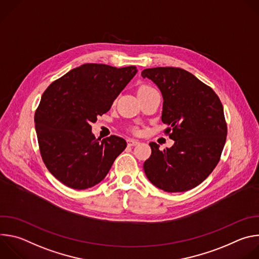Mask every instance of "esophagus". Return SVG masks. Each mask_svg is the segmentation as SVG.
<instances>
[{
	"mask_svg": "<svg viewBox=\"0 0 259 259\" xmlns=\"http://www.w3.org/2000/svg\"><path fill=\"white\" fill-rule=\"evenodd\" d=\"M138 143H139V141L136 140V139H132V138H128L127 139V144L129 146H134V145H137Z\"/></svg>",
	"mask_w": 259,
	"mask_h": 259,
	"instance_id": "obj_1",
	"label": "esophagus"
}]
</instances>
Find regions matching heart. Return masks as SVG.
I'll return each instance as SVG.
<instances>
[{
	"label": "heart",
	"instance_id": "1",
	"mask_svg": "<svg viewBox=\"0 0 259 259\" xmlns=\"http://www.w3.org/2000/svg\"><path fill=\"white\" fill-rule=\"evenodd\" d=\"M154 88L150 87V86H141L139 89H138V92H142V91H147V90H153ZM135 132H137L138 130L137 129H134Z\"/></svg>",
	"mask_w": 259,
	"mask_h": 259
}]
</instances>
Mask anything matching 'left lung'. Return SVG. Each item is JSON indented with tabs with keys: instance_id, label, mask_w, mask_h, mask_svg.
<instances>
[{
	"instance_id": "8db88e82",
	"label": "left lung",
	"mask_w": 259,
	"mask_h": 259,
	"mask_svg": "<svg viewBox=\"0 0 259 259\" xmlns=\"http://www.w3.org/2000/svg\"><path fill=\"white\" fill-rule=\"evenodd\" d=\"M163 95L162 122L174 140L161 151L151 142L152 155L143 164L146 177L168 193L187 192L203 182L218 164L228 135L224 106L211 87L179 67L146 68Z\"/></svg>"
}]
</instances>
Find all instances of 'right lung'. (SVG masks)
Masks as SVG:
<instances>
[{"label":"right lung","mask_w":259,"mask_h":259,"mask_svg":"<svg viewBox=\"0 0 259 259\" xmlns=\"http://www.w3.org/2000/svg\"><path fill=\"white\" fill-rule=\"evenodd\" d=\"M136 72L134 65L85 63L43 93L34 113L40 153L47 169L64 186L73 190L94 187L126 149V140L116 135L96 139L91 125L108 112Z\"/></svg>","instance_id":"1"}]
</instances>
